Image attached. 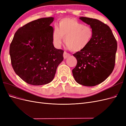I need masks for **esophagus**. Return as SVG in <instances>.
Listing matches in <instances>:
<instances>
[{"label":"esophagus","instance_id":"obj_1","mask_svg":"<svg viewBox=\"0 0 126 126\" xmlns=\"http://www.w3.org/2000/svg\"><path fill=\"white\" fill-rule=\"evenodd\" d=\"M70 56V54H69V53H68L66 51H64L63 52V58L64 59H66L67 58H68V57H69Z\"/></svg>","mask_w":126,"mask_h":126}]
</instances>
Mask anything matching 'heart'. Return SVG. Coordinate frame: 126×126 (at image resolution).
<instances>
[{"label": "heart", "instance_id": "heart-1", "mask_svg": "<svg viewBox=\"0 0 126 126\" xmlns=\"http://www.w3.org/2000/svg\"><path fill=\"white\" fill-rule=\"evenodd\" d=\"M58 27L56 26L52 32V41L57 47L64 43L70 50L80 51L87 48L94 37L91 26L80 22L74 18H66L61 20Z\"/></svg>", "mask_w": 126, "mask_h": 126}]
</instances>
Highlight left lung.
Wrapping results in <instances>:
<instances>
[{
    "instance_id": "left-lung-1",
    "label": "left lung",
    "mask_w": 126,
    "mask_h": 126,
    "mask_svg": "<svg viewBox=\"0 0 126 126\" xmlns=\"http://www.w3.org/2000/svg\"><path fill=\"white\" fill-rule=\"evenodd\" d=\"M79 19L92 27L94 37L84 50L73 54L77 63L72 74L79 84L94 86L112 73L115 65L117 40L111 29L104 22L87 17Z\"/></svg>"
}]
</instances>
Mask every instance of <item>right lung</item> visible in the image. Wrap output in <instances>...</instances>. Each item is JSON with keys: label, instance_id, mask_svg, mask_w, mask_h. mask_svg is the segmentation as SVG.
<instances>
[{"label": "right lung", "instance_id": "right-lung-1", "mask_svg": "<svg viewBox=\"0 0 126 126\" xmlns=\"http://www.w3.org/2000/svg\"><path fill=\"white\" fill-rule=\"evenodd\" d=\"M53 17L38 19L19 28L10 45L11 65L22 80L40 86L50 82L63 59L64 51L53 45Z\"/></svg>", "mask_w": 126, "mask_h": 126}]
</instances>
